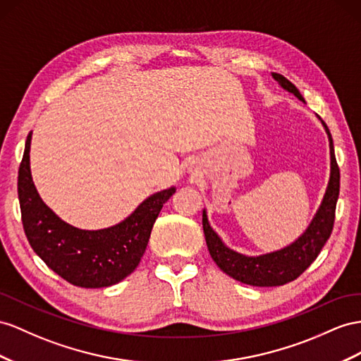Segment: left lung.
<instances>
[{"label":"left lung","instance_id":"8db88e82","mask_svg":"<svg viewBox=\"0 0 361 361\" xmlns=\"http://www.w3.org/2000/svg\"><path fill=\"white\" fill-rule=\"evenodd\" d=\"M273 78L279 82V85L283 90L293 92L295 97L305 102L299 90L288 79L283 78L282 75H277V73H273ZM323 126H325V131L329 138V183L325 195H323L322 204L319 206V210L314 215L308 228L293 244L286 245L277 252L261 256L241 255L232 250V248H228L221 241V238L209 224L206 210H202V230H204L209 253L219 269L230 277L253 286H279L288 283L298 279L316 261L323 245L326 244L331 236L332 227H334L336 206L340 190V171L336 160L331 133L325 123H323Z\"/></svg>","mask_w":361,"mask_h":361}]
</instances>
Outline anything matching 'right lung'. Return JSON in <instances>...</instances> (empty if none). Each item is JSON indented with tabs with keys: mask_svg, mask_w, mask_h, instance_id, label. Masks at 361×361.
Segmentation results:
<instances>
[{
	"mask_svg": "<svg viewBox=\"0 0 361 361\" xmlns=\"http://www.w3.org/2000/svg\"><path fill=\"white\" fill-rule=\"evenodd\" d=\"M32 133L25 140L18 171V198L27 239L33 252L67 282L84 288L111 286L131 274L146 250L151 230L169 188L147 197L122 223L100 230H82L62 221L45 206L30 172Z\"/></svg>",
	"mask_w": 361,
	"mask_h": 361,
	"instance_id": "obj_1",
	"label": "right lung"
}]
</instances>
